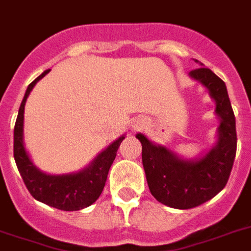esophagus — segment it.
Wrapping results in <instances>:
<instances>
[{"instance_id":"esophagus-1","label":"esophagus","mask_w":251,"mask_h":251,"mask_svg":"<svg viewBox=\"0 0 251 251\" xmlns=\"http://www.w3.org/2000/svg\"><path fill=\"white\" fill-rule=\"evenodd\" d=\"M143 125H145V121H143V120H141V118H135L133 121V125H131V129L139 130Z\"/></svg>"}]
</instances>
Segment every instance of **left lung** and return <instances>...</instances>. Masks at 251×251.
<instances>
[{"mask_svg": "<svg viewBox=\"0 0 251 251\" xmlns=\"http://www.w3.org/2000/svg\"><path fill=\"white\" fill-rule=\"evenodd\" d=\"M200 68L189 72L209 92L216 102L220 120L217 142L205 155L184 159L166 146L152 143L138 133L142 145V163L151 195L164 205L175 209H189L215 198L226 185L236 158V117L233 113L226 85L217 75L198 60Z\"/></svg>", "mask_w": 251, "mask_h": 251, "instance_id": "1", "label": "left lung"}]
</instances>
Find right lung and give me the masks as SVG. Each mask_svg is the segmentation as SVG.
Wrapping results in <instances>:
<instances>
[{
    "mask_svg": "<svg viewBox=\"0 0 251 251\" xmlns=\"http://www.w3.org/2000/svg\"><path fill=\"white\" fill-rule=\"evenodd\" d=\"M45 71L38 76L26 89L25 97L18 110V117L14 126V159L21 176L27 187L28 192L35 200L45 202L60 210H80L92 205L100 198L108 177L109 168L117 155V150L125 135H121L110 143L88 164L77 172L50 175L41 171L32 163L24 143V113L25 104L35 84L49 74Z\"/></svg>",
    "mask_w": 251,
    "mask_h": 251,
    "instance_id": "right-lung-1",
    "label": "right lung"
}]
</instances>
